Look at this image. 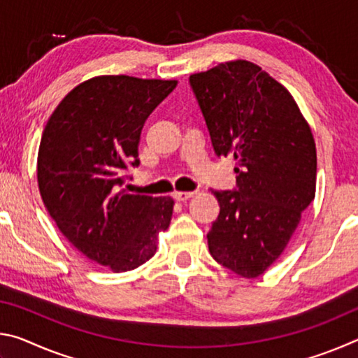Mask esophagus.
I'll return each instance as SVG.
<instances>
[{"instance_id": "obj_1", "label": "esophagus", "mask_w": 358, "mask_h": 358, "mask_svg": "<svg viewBox=\"0 0 358 358\" xmlns=\"http://www.w3.org/2000/svg\"><path fill=\"white\" fill-rule=\"evenodd\" d=\"M194 196H196V192L194 191H175L173 192V197L177 199L178 202H185V201H187V199H191Z\"/></svg>"}]
</instances>
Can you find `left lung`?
<instances>
[{
    "label": "left lung",
    "mask_w": 358,
    "mask_h": 358,
    "mask_svg": "<svg viewBox=\"0 0 358 358\" xmlns=\"http://www.w3.org/2000/svg\"><path fill=\"white\" fill-rule=\"evenodd\" d=\"M216 156H232L237 189L211 194L220 216L211 257L243 278L276 262L316 196L317 156L294 96L268 72L234 59L189 77Z\"/></svg>",
    "instance_id": "obj_1"
}]
</instances>
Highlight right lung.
<instances>
[{
    "instance_id": "1",
    "label": "right lung",
    "mask_w": 358,
    "mask_h": 358,
    "mask_svg": "<svg viewBox=\"0 0 358 358\" xmlns=\"http://www.w3.org/2000/svg\"><path fill=\"white\" fill-rule=\"evenodd\" d=\"M177 80L98 76L78 83L48 118L38 151V186L69 243L113 273L156 254L171 226L172 197L128 194L124 171L138 166L145 120Z\"/></svg>"
}]
</instances>
